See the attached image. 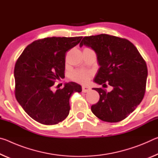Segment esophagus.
<instances>
[{
    "instance_id": "obj_1",
    "label": "esophagus",
    "mask_w": 158,
    "mask_h": 158,
    "mask_svg": "<svg viewBox=\"0 0 158 158\" xmlns=\"http://www.w3.org/2000/svg\"><path fill=\"white\" fill-rule=\"evenodd\" d=\"M90 90V88L89 86H82V92L86 93L89 92Z\"/></svg>"
}]
</instances>
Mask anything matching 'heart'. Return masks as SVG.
<instances>
[{
    "label": "heart",
    "instance_id": "heart-1",
    "mask_svg": "<svg viewBox=\"0 0 158 158\" xmlns=\"http://www.w3.org/2000/svg\"><path fill=\"white\" fill-rule=\"evenodd\" d=\"M91 76L92 73L89 71L83 70V69H77V70H74L71 73L70 78L75 81L81 83V84H85V83L89 81Z\"/></svg>",
    "mask_w": 158,
    "mask_h": 158
}]
</instances>
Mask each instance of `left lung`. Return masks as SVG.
Returning <instances> with one entry per match:
<instances>
[{"label":"left lung","mask_w":158,"mask_h":158,"mask_svg":"<svg viewBox=\"0 0 158 158\" xmlns=\"http://www.w3.org/2000/svg\"><path fill=\"white\" fill-rule=\"evenodd\" d=\"M97 53L100 68L94 81L104 88L98 91L100 100L91 106L95 116L102 121L117 123L127 118L142 101L145 95L148 69L146 61L128 40L100 34L84 37L80 43Z\"/></svg>","instance_id":"left-lung-1"}]
</instances>
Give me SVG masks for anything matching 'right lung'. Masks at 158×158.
I'll return each instance as SVG.
<instances>
[{
	"mask_svg": "<svg viewBox=\"0 0 158 158\" xmlns=\"http://www.w3.org/2000/svg\"><path fill=\"white\" fill-rule=\"evenodd\" d=\"M82 37H52L28 45L15 67V97L27 114L43 125H56L68 117L69 98L81 86L67 83L53 91L55 81L65 77V55Z\"/></svg>",
	"mask_w": 158,
	"mask_h": 158,
	"instance_id": "1",
	"label": "right lung"
}]
</instances>
